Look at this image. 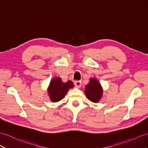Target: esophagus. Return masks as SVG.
<instances>
[{"instance_id":"esophagus-1","label":"esophagus","mask_w":148,"mask_h":148,"mask_svg":"<svg viewBox=\"0 0 148 148\" xmlns=\"http://www.w3.org/2000/svg\"><path fill=\"white\" fill-rule=\"evenodd\" d=\"M74 84L77 88H80L82 85V82L81 81H77L74 82Z\"/></svg>"}]
</instances>
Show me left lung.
I'll list each match as a JSON object with an SVG mask.
<instances>
[{
  "mask_svg": "<svg viewBox=\"0 0 148 148\" xmlns=\"http://www.w3.org/2000/svg\"><path fill=\"white\" fill-rule=\"evenodd\" d=\"M84 92L87 98L90 101L97 103L103 96V89L96 78L91 77L86 86Z\"/></svg>",
  "mask_w": 148,
  "mask_h": 148,
  "instance_id": "obj_1",
  "label": "left lung"
}]
</instances>
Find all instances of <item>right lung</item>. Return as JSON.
Wrapping results in <instances>:
<instances>
[{
    "label": "right lung",
    "instance_id": "1",
    "mask_svg": "<svg viewBox=\"0 0 148 148\" xmlns=\"http://www.w3.org/2000/svg\"><path fill=\"white\" fill-rule=\"evenodd\" d=\"M73 88H74V84L71 81L63 82L59 77L53 78L47 88L49 99L52 103L59 102L65 97L68 90Z\"/></svg>",
    "mask_w": 148,
    "mask_h": 148
}]
</instances>
